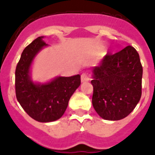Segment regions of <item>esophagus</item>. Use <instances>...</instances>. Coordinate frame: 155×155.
<instances>
[{
    "label": "esophagus",
    "mask_w": 155,
    "mask_h": 155,
    "mask_svg": "<svg viewBox=\"0 0 155 155\" xmlns=\"http://www.w3.org/2000/svg\"><path fill=\"white\" fill-rule=\"evenodd\" d=\"M89 80H90V77H89V75L86 73H82V76H81V81H82V82H88Z\"/></svg>",
    "instance_id": "1"
}]
</instances>
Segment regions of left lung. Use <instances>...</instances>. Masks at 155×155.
Listing matches in <instances>:
<instances>
[{
  "mask_svg": "<svg viewBox=\"0 0 155 155\" xmlns=\"http://www.w3.org/2000/svg\"><path fill=\"white\" fill-rule=\"evenodd\" d=\"M92 72V104L96 113L113 121L130 114L141 97L143 68L137 50L127 46L106 54Z\"/></svg>",
  "mask_w": 155,
  "mask_h": 155,
  "instance_id": "8db88e82",
  "label": "left lung"
}]
</instances>
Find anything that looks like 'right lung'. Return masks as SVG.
I'll use <instances>...</instances> for the list:
<instances>
[{
    "instance_id": "add662e5",
    "label": "right lung",
    "mask_w": 155,
    "mask_h": 155,
    "mask_svg": "<svg viewBox=\"0 0 155 155\" xmlns=\"http://www.w3.org/2000/svg\"><path fill=\"white\" fill-rule=\"evenodd\" d=\"M47 44L39 37L26 46L15 69L16 98L24 111L41 123L53 122L62 117L68 101L81 84V76L58 77L46 84L33 83L29 69L36 54Z\"/></svg>"
}]
</instances>
